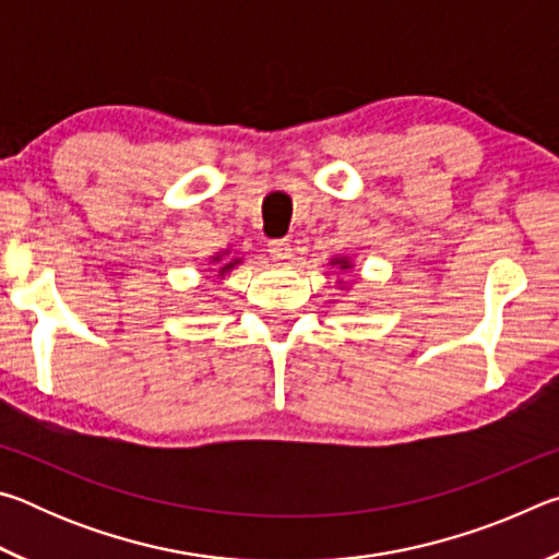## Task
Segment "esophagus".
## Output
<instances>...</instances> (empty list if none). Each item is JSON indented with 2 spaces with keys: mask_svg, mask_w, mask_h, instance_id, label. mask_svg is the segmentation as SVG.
Wrapping results in <instances>:
<instances>
[{
  "mask_svg": "<svg viewBox=\"0 0 559 559\" xmlns=\"http://www.w3.org/2000/svg\"><path fill=\"white\" fill-rule=\"evenodd\" d=\"M269 253H271V259H276V261H288L293 249H290V243L286 239H271L269 241Z\"/></svg>",
  "mask_w": 559,
  "mask_h": 559,
  "instance_id": "34e87169",
  "label": "esophagus"
}]
</instances>
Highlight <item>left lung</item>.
Returning <instances> with one entry per match:
<instances>
[{"mask_svg":"<svg viewBox=\"0 0 559 559\" xmlns=\"http://www.w3.org/2000/svg\"><path fill=\"white\" fill-rule=\"evenodd\" d=\"M343 269H347V266H343Z\"/></svg>","mask_w":559,"mask_h":559,"instance_id":"left-lung-1","label":"left lung"}]
</instances>
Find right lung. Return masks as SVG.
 <instances>
[{"mask_svg": "<svg viewBox=\"0 0 559 559\" xmlns=\"http://www.w3.org/2000/svg\"><path fill=\"white\" fill-rule=\"evenodd\" d=\"M231 266H234V263H226V266H224L222 271H226V269H231Z\"/></svg>", "mask_w": 559, "mask_h": 559, "instance_id": "right-lung-1", "label": "right lung"}]
</instances>
